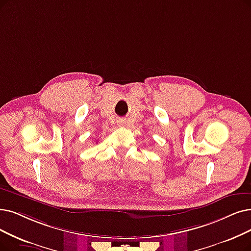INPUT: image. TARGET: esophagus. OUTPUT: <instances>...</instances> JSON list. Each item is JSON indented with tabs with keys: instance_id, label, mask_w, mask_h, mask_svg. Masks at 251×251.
<instances>
[{
	"instance_id": "34e87169",
	"label": "esophagus",
	"mask_w": 251,
	"mask_h": 251,
	"mask_svg": "<svg viewBox=\"0 0 251 251\" xmlns=\"http://www.w3.org/2000/svg\"><path fill=\"white\" fill-rule=\"evenodd\" d=\"M118 125L120 126H124L126 124H125V120H123V119H120L119 122H118Z\"/></svg>"
}]
</instances>
